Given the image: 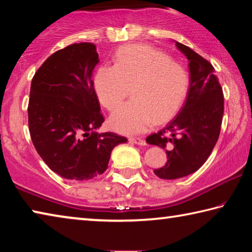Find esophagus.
<instances>
[{"label":"esophagus","mask_w":252,"mask_h":252,"mask_svg":"<svg viewBox=\"0 0 252 252\" xmlns=\"http://www.w3.org/2000/svg\"><path fill=\"white\" fill-rule=\"evenodd\" d=\"M129 141L138 144V146H146V141H144L143 139H140V138H130Z\"/></svg>","instance_id":"obj_1"}]
</instances>
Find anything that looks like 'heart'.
<instances>
[{"label":"heart","mask_w":252,"mask_h":252,"mask_svg":"<svg viewBox=\"0 0 252 252\" xmlns=\"http://www.w3.org/2000/svg\"><path fill=\"white\" fill-rule=\"evenodd\" d=\"M188 88L185 67L148 45L123 46L114 65H101L94 75L97 99L109 111L121 105L131 89L133 100L119 108L109 121L113 130L123 134L141 133L152 120H170L181 108Z\"/></svg>","instance_id":"heart-1"}]
</instances>
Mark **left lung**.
<instances>
[{"mask_svg":"<svg viewBox=\"0 0 252 252\" xmlns=\"http://www.w3.org/2000/svg\"><path fill=\"white\" fill-rule=\"evenodd\" d=\"M176 45L189 60L186 103L167 126L147 138L149 144L165 149L167 163L155 173L167 180L189 176L207 161L218 141L224 110L222 88L211 63L187 45Z\"/></svg>","mask_w":252,"mask_h":252,"instance_id":"obj_1","label":"left lung"}]
</instances>
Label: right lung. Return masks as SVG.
Instances as JSON below:
<instances>
[{
  "label": "right lung",
  "instance_id": "add662e5",
  "mask_svg": "<svg viewBox=\"0 0 252 252\" xmlns=\"http://www.w3.org/2000/svg\"><path fill=\"white\" fill-rule=\"evenodd\" d=\"M97 63L94 44H71L46 59L31 83L28 114L34 148L52 171L74 181L103 173L113 148L126 142L113 132H95L104 121L92 81Z\"/></svg>",
  "mask_w": 252,
  "mask_h": 252
}]
</instances>
